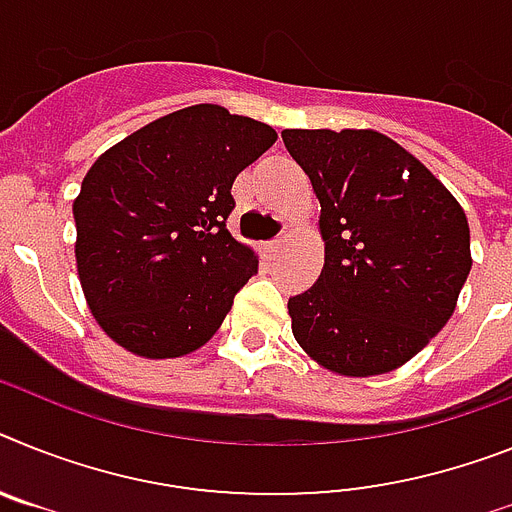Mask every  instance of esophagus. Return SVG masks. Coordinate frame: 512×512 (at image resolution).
Here are the masks:
<instances>
[{"mask_svg":"<svg viewBox=\"0 0 512 512\" xmlns=\"http://www.w3.org/2000/svg\"><path fill=\"white\" fill-rule=\"evenodd\" d=\"M286 242H289V234H281L278 239H273V242L268 244V252H273V255H276V252H281V249L286 247Z\"/></svg>","mask_w":512,"mask_h":512,"instance_id":"34e87169","label":"esophagus"}]
</instances>
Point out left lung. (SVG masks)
Listing matches in <instances>:
<instances>
[{
	"mask_svg": "<svg viewBox=\"0 0 512 512\" xmlns=\"http://www.w3.org/2000/svg\"><path fill=\"white\" fill-rule=\"evenodd\" d=\"M320 200L325 265L289 299L309 359L343 377L385 375L445 328L471 270L461 203L377 130H283Z\"/></svg>",
	"mask_w": 512,
	"mask_h": 512,
	"instance_id": "1",
	"label": "left lung"
}]
</instances>
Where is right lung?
Here are the masks:
<instances>
[{"label":"right lung","mask_w":512,"mask_h":512,"mask_svg":"<svg viewBox=\"0 0 512 512\" xmlns=\"http://www.w3.org/2000/svg\"><path fill=\"white\" fill-rule=\"evenodd\" d=\"M276 130L218 103L171 111L96 158L72 203L90 315L143 359L192 354L216 336L255 249L226 229L236 174Z\"/></svg>","instance_id":"right-lung-1"}]
</instances>
